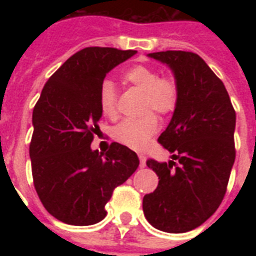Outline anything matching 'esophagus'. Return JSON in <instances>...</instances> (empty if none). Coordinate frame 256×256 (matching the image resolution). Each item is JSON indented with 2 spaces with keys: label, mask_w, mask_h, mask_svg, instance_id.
Returning a JSON list of instances; mask_svg holds the SVG:
<instances>
[{
  "label": "esophagus",
  "mask_w": 256,
  "mask_h": 256,
  "mask_svg": "<svg viewBox=\"0 0 256 256\" xmlns=\"http://www.w3.org/2000/svg\"><path fill=\"white\" fill-rule=\"evenodd\" d=\"M140 168H144L146 166V156L144 154H140Z\"/></svg>",
  "instance_id": "34e87169"
}]
</instances>
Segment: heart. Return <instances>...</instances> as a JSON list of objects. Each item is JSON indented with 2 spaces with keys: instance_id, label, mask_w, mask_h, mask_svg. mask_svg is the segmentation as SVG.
Returning <instances> with one entry per match:
<instances>
[{
  "instance_id": "heart-1",
  "label": "heart",
  "mask_w": 256,
  "mask_h": 256,
  "mask_svg": "<svg viewBox=\"0 0 256 256\" xmlns=\"http://www.w3.org/2000/svg\"><path fill=\"white\" fill-rule=\"evenodd\" d=\"M126 84L144 92V110H154L160 114H168L178 104V84L172 77H160V72L146 65H134L124 72ZM100 106L104 116H116V90L112 81L102 82L100 88ZM158 130V120L152 112L136 118L124 120L112 130L114 140L130 148H144Z\"/></svg>"
}]
</instances>
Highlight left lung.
Wrapping results in <instances>:
<instances>
[{
  "instance_id": "left-lung-1",
  "label": "left lung",
  "mask_w": 256,
  "mask_h": 256,
  "mask_svg": "<svg viewBox=\"0 0 256 256\" xmlns=\"http://www.w3.org/2000/svg\"><path fill=\"white\" fill-rule=\"evenodd\" d=\"M148 57L170 68L179 96L158 138L172 160H148L160 182L144 196V212L156 230L187 232L206 222L226 194L235 160L236 116L223 82L198 54L168 50Z\"/></svg>"
}]
</instances>
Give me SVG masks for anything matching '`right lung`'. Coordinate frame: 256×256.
<instances>
[{"mask_svg": "<svg viewBox=\"0 0 256 256\" xmlns=\"http://www.w3.org/2000/svg\"><path fill=\"white\" fill-rule=\"evenodd\" d=\"M136 53L80 50L49 78L34 106L29 148L34 187L44 207L61 222H100L114 188L140 166L138 156L124 144L112 142L104 154L92 148L102 116L100 85L110 70Z\"/></svg>", "mask_w": 256, "mask_h": 256, "instance_id": "add662e5", "label": "right lung"}]
</instances>
